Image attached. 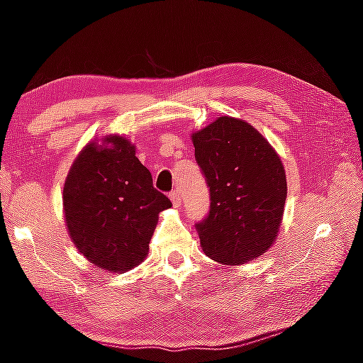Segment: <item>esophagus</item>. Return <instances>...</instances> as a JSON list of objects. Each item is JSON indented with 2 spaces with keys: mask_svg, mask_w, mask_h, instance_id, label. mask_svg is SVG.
Here are the masks:
<instances>
[{
  "mask_svg": "<svg viewBox=\"0 0 363 363\" xmlns=\"http://www.w3.org/2000/svg\"><path fill=\"white\" fill-rule=\"evenodd\" d=\"M169 199H171V201H173L174 206H181L182 199H181V194L177 192V190H173V192L169 194Z\"/></svg>",
  "mask_w": 363,
  "mask_h": 363,
  "instance_id": "obj_1",
  "label": "esophagus"
}]
</instances>
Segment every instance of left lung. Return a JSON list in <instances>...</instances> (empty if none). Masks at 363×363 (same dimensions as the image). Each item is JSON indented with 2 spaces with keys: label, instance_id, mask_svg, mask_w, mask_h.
Masks as SVG:
<instances>
[{
  "label": "left lung",
  "instance_id": "1",
  "mask_svg": "<svg viewBox=\"0 0 363 363\" xmlns=\"http://www.w3.org/2000/svg\"><path fill=\"white\" fill-rule=\"evenodd\" d=\"M210 187V213L196 223L206 256L227 266L272 247L284 218L286 176L277 152L247 121L219 116L192 134Z\"/></svg>",
  "mask_w": 363,
  "mask_h": 363
}]
</instances>
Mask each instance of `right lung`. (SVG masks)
<instances>
[{
  "label": "right lung",
  "instance_id": "right-lung-1",
  "mask_svg": "<svg viewBox=\"0 0 363 363\" xmlns=\"http://www.w3.org/2000/svg\"><path fill=\"white\" fill-rule=\"evenodd\" d=\"M62 201L75 247L107 272H126L144 261L160 211L173 205L153 187L136 147L118 134L78 153Z\"/></svg>",
  "mask_w": 363,
  "mask_h": 363
}]
</instances>
